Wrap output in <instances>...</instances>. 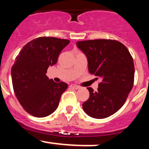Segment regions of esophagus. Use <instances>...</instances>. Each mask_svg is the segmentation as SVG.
<instances>
[{"label": "esophagus", "instance_id": "34e87169", "mask_svg": "<svg viewBox=\"0 0 149 149\" xmlns=\"http://www.w3.org/2000/svg\"><path fill=\"white\" fill-rule=\"evenodd\" d=\"M70 87L73 88V89H79V88H80V86H77V85H76V84H70Z\"/></svg>", "mask_w": 149, "mask_h": 149}]
</instances>
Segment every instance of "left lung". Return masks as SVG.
<instances>
[{"mask_svg": "<svg viewBox=\"0 0 149 149\" xmlns=\"http://www.w3.org/2000/svg\"><path fill=\"white\" fill-rule=\"evenodd\" d=\"M86 54L91 74L100 79L97 91L87 87L89 97L82 105L85 113L104 119L119 111L126 102L134 84L133 59L126 47L116 40L77 41Z\"/></svg>", "mask_w": 149, "mask_h": 149, "instance_id": "8db88e82", "label": "left lung"}]
</instances>
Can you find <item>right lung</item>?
<instances>
[{
    "label": "right lung",
    "instance_id": "add662e5",
    "mask_svg": "<svg viewBox=\"0 0 149 149\" xmlns=\"http://www.w3.org/2000/svg\"><path fill=\"white\" fill-rule=\"evenodd\" d=\"M70 43L67 39L43 36L23 47L11 68L14 92L29 114L45 117L57 108L68 84L56 83L47 77V70L57 63L59 54Z\"/></svg>",
    "mask_w": 149,
    "mask_h": 149
}]
</instances>
